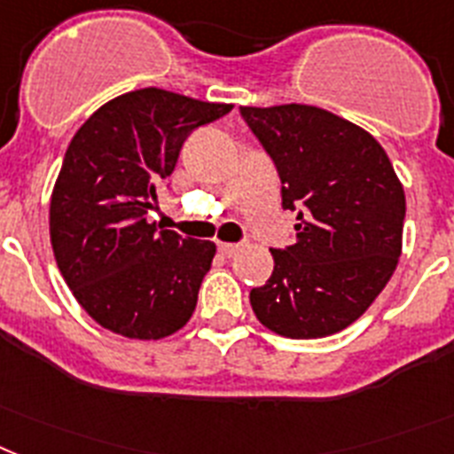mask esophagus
Masks as SVG:
<instances>
[{
    "instance_id": "34e87169",
    "label": "esophagus",
    "mask_w": 454,
    "mask_h": 454,
    "mask_svg": "<svg viewBox=\"0 0 454 454\" xmlns=\"http://www.w3.org/2000/svg\"><path fill=\"white\" fill-rule=\"evenodd\" d=\"M219 251L223 256H235L239 251V245H228V242H223V245H219Z\"/></svg>"
}]
</instances>
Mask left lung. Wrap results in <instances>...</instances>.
Listing matches in <instances>:
<instances>
[{"mask_svg":"<svg viewBox=\"0 0 454 454\" xmlns=\"http://www.w3.org/2000/svg\"><path fill=\"white\" fill-rule=\"evenodd\" d=\"M272 159L295 242L270 249L272 277L251 288L258 321L291 339L344 330L376 300L402 254L406 198L364 129L314 106L239 108Z\"/></svg>","mask_w":454,"mask_h":454,"instance_id":"8db88e82","label":"left lung"}]
</instances>
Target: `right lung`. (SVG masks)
Here are the masks:
<instances>
[{"label": "right lung", "mask_w": 454, "mask_h": 454, "mask_svg": "<svg viewBox=\"0 0 454 454\" xmlns=\"http://www.w3.org/2000/svg\"><path fill=\"white\" fill-rule=\"evenodd\" d=\"M231 110L145 87L101 106L68 145L51 198L52 251L80 307L106 330L161 339L192 318L215 242L156 228L147 209L186 136Z\"/></svg>", "instance_id": "add662e5"}]
</instances>
